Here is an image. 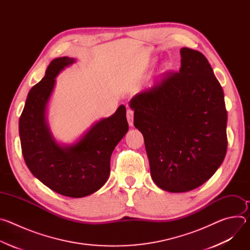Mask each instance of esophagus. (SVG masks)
I'll return each instance as SVG.
<instances>
[{
  "label": "esophagus",
  "instance_id": "34e87169",
  "mask_svg": "<svg viewBox=\"0 0 250 250\" xmlns=\"http://www.w3.org/2000/svg\"><path fill=\"white\" fill-rule=\"evenodd\" d=\"M126 119H127V123H128V125L129 126H132L133 125V111L128 109L126 111Z\"/></svg>",
  "mask_w": 250,
  "mask_h": 250
}]
</instances>
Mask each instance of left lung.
Wrapping results in <instances>:
<instances>
[{
	"label": "left lung",
	"instance_id": "8db88e82",
	"mask_svg": "<svg viewBox=\"0 0 250 250\" xmlns=\"http://www.w3.org/2000/svg\"><path fill=\"white\" fill-rule=\"evenodd\" d=\"M181 67L129 102L145 138L153 182L183 193L198 188L222 165L228 147L223 88L208 59L183 47Z\"/></svg>",
	"mask_w": 250,
	"mask_h": 250
}]
</instances>
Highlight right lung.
<instances>
[{
	"instance_id": "add662e5",
	"label": "right lung",
	"mask_w": 250,
	"mask_h": 250,
	"mask_svg": "<svg viewBox=\"0 0 250 250\" xmlns=\"http://www.w3.org/2000/svg\"><path fill=\"white\" fill-rule=\"evenodd\" d=\"M75 62L67 56L50 62L45 76L27 95L19 131L22 155L32 175L60 195L83 198L108 181L112 153L127 132L128 124L122 104L111 117L93 124L73 144H59L47 122V106L55 78Z\"/></svg>"
}]
</instances>
